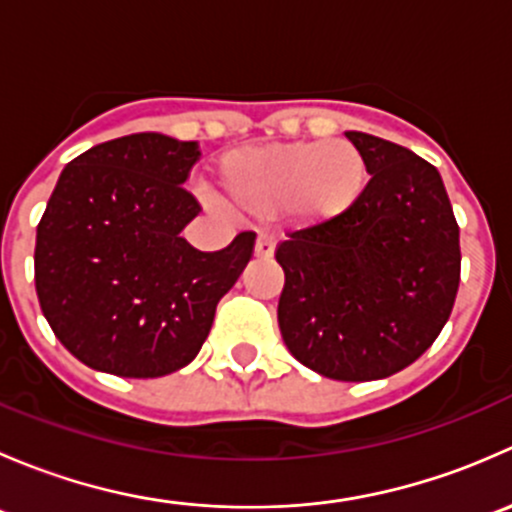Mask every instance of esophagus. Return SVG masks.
Wrapping results in <instances>:
<instances>
[{"instance_id": "esophagus-1", "label": "esophagus", "mask_w": 512, "mask_h": 512, "mask_svg": "<svg viewBox=\"0 0 512 512\" xmlns=\"http://www.w3.org/2000/svg\"><path fill=\"white\" fill-rule=\"evenodd\" d=\"M275 242L277 240L272 232H260L255 242V255L260 257V260H270V257L275 255Z\"/></svg>"}]
</instances>
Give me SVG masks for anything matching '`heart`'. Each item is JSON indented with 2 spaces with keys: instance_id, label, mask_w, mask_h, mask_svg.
Here are the masks:
<instances>
[{
  "instance_id": "b5f03b06",
  "label": "heart",
  "mask_w": 512,
  "mask_h": 512,
  "mask_svg": "<svg viewBox=\"0 0 512 512\" xmlns=\"http://www.w3.org/2000/svg\"><path fill=\"white\" fill-rule=\"evenodd\" d=\"M220 173L240 208L272 213L292 203L314 223L347 213L366 185L364 156L349 141L240 148L227 153Z\"/></svg>"
}]
</instances>
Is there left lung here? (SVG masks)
Masks as SVG:
<instances>
[{
    "mask_svg": "<svg viewBox=\"0 0 512 512\" xmlns=\"http://www.w3.org/2000/svg\"><path fill=\"white\" fill-rule=\"evenodd\" d=\"M366 183L339 218L277 245L282 339L327 379H386L426 352L451 317L461 242L441 173L414 151L349 131Z\"/></svg>",
    "mask_w": 512,
    "mask_h": 512,
    "instance_id": "8db88e82",
    "label": "left lung"
}]
</instances>
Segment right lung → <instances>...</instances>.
<instances>
[{"label":"right lung","mask_w":512,"mask_h":512,"mask_svg":"<svg viewBox=\"0 0 512 512\" xmlns=\"http://www.w3.org/2000/svg\"><path fill=\"white\" fill-rule=\"evenodd\" d=\"M195 141L133 133L71 160L36 227L34 282L56 339L86 366L126 379L183 369L255 250L240 232L200 252L180 230L200 213L183 183Z\"/></svg>","instance_id":"obj_1"}]
</instances>
